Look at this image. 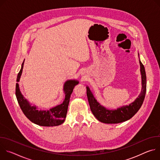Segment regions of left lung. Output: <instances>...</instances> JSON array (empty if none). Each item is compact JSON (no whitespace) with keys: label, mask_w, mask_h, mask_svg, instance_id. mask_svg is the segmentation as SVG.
<instances>
[{"label":"left lung","mask_w":160,"mask_h":160,"mask_svg":"<svg viewBox=\"0 0 160 160\" xmlns=\"http://www.w3.org/2000/svg\"><path fill=\"white\" fill-rule=\"evenodd\" d=\"M139 58V54L138 53ZM141 68V74L142 79V88L141 94L138 98L128 105H125L118 108L115 109H108L101 105L95 99L93 93L88 86L87 88V96L89 106L94 117L101 122L104 123H119L128 120L141 108L144 100L146 92V75L145 68L139 58Z\"/></svg>","instance_id":"obj_1"}]
</instances>
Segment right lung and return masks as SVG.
<instances>
[{
  "label": "right lung",
  "mask_w": 160,
  "mask_h": 160,
  "mask_svg": "<svg viewBox=\"0 0 160 160\" xmlns=\"http://www.w3.org/2000/svg\"><path fill=\"white\" fill-rule=\"evenodd\" d=\"M25 59L21 64V68L18 74L16 85V96L18 104L23 112L24 115L33 123L43 127H53L62 124L66 118L68 104H69L71 94L75 85L79 82L77 80H68L63 86V91L65 94L63 102L49 109L39 110L36 106H32L30 102L21 94L18 82H19Z\"/></svg>",
  "instance_id": "obj_1"
}]
</instances>
